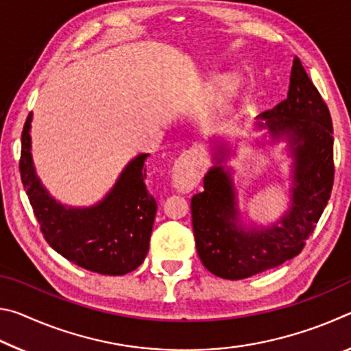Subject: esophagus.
I'll list each match as a JSON object with an SVG mask.
<instances>
[{
  "label": "esophagus",
  "mask_w": 351,
  "mask_h": 351,
  "mask_svg": "<svg viewBox=\"0 0 351 351\" xmlns=\"http://www.w3.org/2000/svg\"><path fill=\"white\" fill-rule=\"evenodd\" d=\"M199 159L192 152H184L175 161L171 170V182L178 192L187 193L199 182Z\"/></svg>",
  "instance_id": "obj_1"
}]
</instances>
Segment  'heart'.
I'll use <instances>...</instances> for the list:
<instances>
[{
    "instance_id": "obj_1",
    "label": "heart",
    "mask_w": 351,
    "mask_h": 351,
    "mask_svg": "<svg viewBox=\"0 0 351 351\" xmlns=\"http://www.w3.org/2000/svg\"><path fill=\"white\" fill-rule=\"evenodd\" d=\"M237 90H239V80H230L228 83V86H226V91H224V99L229 100L232 96H235Z\"/></svg>"
}]
</instances>
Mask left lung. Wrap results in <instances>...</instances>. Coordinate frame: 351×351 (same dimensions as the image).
<instances>
[{
  "instance_id": "1",
  "label": "left lung",
  "mask_w": 351,
  "mask_h": 351,
  "mask_svg": "<svg viewBox=\"0 0 351 351\" xmlns=\"http://www.w3.org/2000/svg\"><path fill=\"white\" fill-rule=\"evenodd\" d=\"M255 130H268L269 144L287 142L291 159L288 210L269 226L246 223L234 170L224 164L232 150L217 139H212L213 165L204 176V190L193 195L190 203L199 258L207 271L228 280L255 276L299 255L328 203L335 180L328 106L297 57L287 99L261 112Z\"/></svg>"
}]
</instances>
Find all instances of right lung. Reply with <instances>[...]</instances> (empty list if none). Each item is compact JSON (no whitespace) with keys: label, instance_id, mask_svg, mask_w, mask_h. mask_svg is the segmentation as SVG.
Masks as SVG:
<instances>
[{"label":"right lung","instance_id":"1","mask_svg":"<svg viewBox=\"0 0 351 351\" xmlns=\"http://www.w3.org/2000/svg\"><path fill=\"white\" fill-rule=\"evenodd\" d=\"M32 112L21 134L20 173L41 232L49 246L74 265L104 276H123L145 260L156 201L145 186V159L130 161L99 203L73 207L49 193L32 161Z\"/></svg>","mask_w":351,"mask_h":351}]
</instances>
